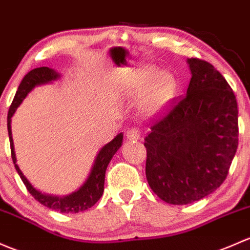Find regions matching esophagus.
Returning <instances> with one entry per match:
<instances>
[{"label":"esophagus","mask_w":250,"mask_h":250,"mask_svg":"<svg viewBox=\"0 0 250 250\" xmlns=\"http://www.w3.org/2000/svg\"><path fill=\"white\" fill-rule=\"evenodd\" d=\"M125 136H127L129 140H138L141 136V130L136 127H132L125 132Z\"/></svg>","instance_id":"1"}]
</instances>
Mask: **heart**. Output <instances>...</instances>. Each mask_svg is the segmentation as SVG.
Here are the masks:
<instances>
[{
	"label": "heart",
	"instance_id": "1",
	"mask_svg": "<svg viewBox=\"0 0 250 250\" xmlns=\"http://www.w3.org/2000/svg\"><path fill=\"white\" fill-rule=\"evenodd\" d=\"M157 72L154 69H147L139 75L134 83V88L136 91H143L151 83L152 79L156 77ZM175 91V81L171 75L162 74L156 79L151 87L147 91L146 97L143 102L144 111L153 114L162 109L167 102L171 99Z\"/></svg>",
	"mask_w": 250,
	"mask_h": 250
}]
</instances>
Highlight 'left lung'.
<instances>
[{"label": "left lung", "instance_id": "1", "mask_svg": "<svg viewBox=\"0 0 250 250\" xmlns=\"http://www.w3.org/2000/svg\"><path fill=\"white\" fill-rule=\"evenodd\" d=\"M187 94L169 102L145 138L146 177L163 201L188 205L213 193L238 146L236 96L207 61L188 59Z\"/></svg>", "mask_w": 250, "mask_h": 250}]
</instances>
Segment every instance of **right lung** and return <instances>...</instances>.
<instances>
[{
	"instance_id": "add662e5",
	"label": "right lung",
	"mask_w": 250,
	"mask_h": 250,
	"mask_svg": "<svg viewBox=\"0 0 250 250\" xmlns=\"http://www.w3.org/2000/svg\"><path fill=\"white\" fill-rule=\"evenodd\" d=\"M57 78H59V74H57L56 72H54L52 69H50V68L39 67L35 68V69H32L31 72H28L27 74L23 77L22 80H21L17 93H15L14 99H13L12 104H10L9 106V111H8L7 117L8 135H9L10 141V153H12V159L15 165V169H17L21 180H22L23 185L26 186L27 190L30 191L31 195H32L37 201H39L42 205L49 207V208L54 209V211L61 212V213H78V212H83L91 208V207L101 199V196L103 195L105 171H106V167L107 165H109L112 156L116 153L117 149L120 148L121 145H122L123 134H118L114 140H111L109 144H106V145L99 151L98 156H97L96 160H94V164L91 170L90 176H88V178L86 180V182L79 188V190L74 191V193H72L70 195L62 196V198L45 195V194H42L41 191L36 190V189L30 185V182L26 180L25 176L22 175L19 167L15 164L17 159H15L14 146H13L12 129H10V118H12L13 114H14L15 110L19 106L21 102L23 101V98L27 96L28 92L32 90L35 86L42 85V83H46Z\"/></svg>"
}]
</instances>
